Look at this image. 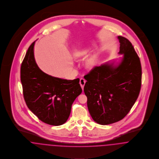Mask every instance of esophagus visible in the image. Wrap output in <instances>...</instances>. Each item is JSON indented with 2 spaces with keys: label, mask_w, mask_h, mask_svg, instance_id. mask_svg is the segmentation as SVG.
Segmentation results:
<instances>
[{
  "label": "esophagus",
  "mask_w": 159,
  "mask_h": 159,
  "mask_svg": "<svg viewBox=\"0 0 159 159\" xmlns=\"http://www.w3.org/2000/svg\"><path fill=\"white\" fill-rule=\"evenodd\" d=\"M85 80L84 79V78H81L80 79V85H81V88H82V89L83 90L84 89V85H85Z\"/></svg>",
  "instance_id": "1"
}]
</instances>
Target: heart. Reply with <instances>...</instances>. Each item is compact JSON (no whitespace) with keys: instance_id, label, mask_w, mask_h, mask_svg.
I'll return each mask as SVG.
<instances>
[{"instance_id":"obj_1","label":"heart","mask_w":159,"mask_h":159,"mask_svg":"<svg viewBox=\"0 0 159 159\" xmlns=\"http://www.w3.org/2000/svg\"><path fill=\"white\" fill-rule=\"evenodd\" d=\"M92 51V48L90 47H85L77 51L75 53V57L77 59H81L86 57ZM100 57V52L98 51L90 56L85 62L86 67L89 69H92L96 66L98 64Z\"/></svg>"}]
</instances>
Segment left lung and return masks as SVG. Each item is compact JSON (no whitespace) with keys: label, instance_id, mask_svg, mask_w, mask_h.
Instances as JSON below:
<instances>
[{"label":"left lung","instance_id":"1","mask_svg":"<svg viewBox=\"0 0 159 159\" xmlns=\"http://www.w3.org/2000/svg\"><path fill=\"white\" fill-rule=\"evenodd\" d=\"M120 51L123 54L118 65L106 63L93 68L84 76V91L93 120L107 125L122 120L137 100L141 87L140 59L132 43L118 36Z\"/></svg>","mask_w":159,"mask_h":159}]
</instances>
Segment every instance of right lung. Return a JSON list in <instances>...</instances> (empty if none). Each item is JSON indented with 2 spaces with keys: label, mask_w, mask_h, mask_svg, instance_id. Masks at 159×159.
I'll use <instances>...</instances> for the list:
<instances>
[{
  "label": "right lung",
  "mask_w": 159,
  "mask_h": 159,
  "mask_svg": "<svg viewBox=\"0 0 159 159\" xmlns=\"http://www.w3.org/2000/svg\"><path fill=\"white\" fill-rule=\"evenodd\" d=\"M34 42L29 47L21 66L25 103L43 123L61 125L69 117L73 102L82 93L80 79L67 80L44 73L35 61Z\"/></svg>",
  "instance_id": "obj_1"
}]
</instances>
